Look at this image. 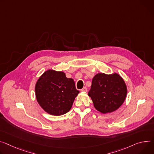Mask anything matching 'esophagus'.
<instances>
[{"instance_id":"esophagus-1","label":"esophagus","mask_w":154,"mask_h":154,"mask_svg":"<svg viewBox=\"0 0 154 154\" xmlns=\"http://www.w3.org/2000/svg\"><path fill=\"white\" fill-rule=\"evenodd\" d=\"M81 91H83V92H86L87 91V87H83L82 89L80 90Z\"/></svg>"}]
</instances>
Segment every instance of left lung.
<instances>
[{
  "label": "left lung",
  "instance_id": "obj_1",
  "mask_svg": "<svg viewBox=\"0 0 154 154\" xmlns=\"http://www.w3.org/2000/svg\"><path fill=\"white\" fill-rule=\"evenodd\" d=\"M127 94V85L119 74L98 73L93 78L88 94L96 109L107 114L118 109L125 101Z\"/></svg>",
  "mask_w": 154,
  "mask_h": 154
}]
</instances>
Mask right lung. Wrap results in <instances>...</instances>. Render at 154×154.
I'll return each instance as SVG.
<instances>
[{
    "label": "right lung",
    "instance_id": "obj_1",
    "mask_svg": "<svg viewBox=\"0 0 154 154\" xmlns=\"http://www.w3.org/2000/svg\"><path fill=\"white\" fill-rule=\"evenodd\" d=\"M36 99L46 112L61 116L71 109L79 91L72 79L67 78L64 72L47 70L42 75L35 87Z\"/></svg>",
    "mask_w": 154,
    "mask_h": 154
}]
</instances>
